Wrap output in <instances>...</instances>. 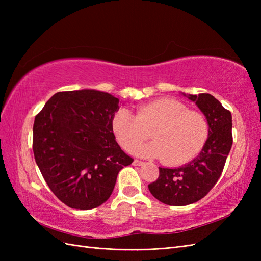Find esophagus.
I'll use <instances>...</instances> for the list:
<instances>
[{
  "label": "esophagus",
  "mask_w": 261,
  "mask_h": 261,
  "mask_svg": "<svg viewBox=\"0 0 261 261\" xmlns=\"http://www.w3.org/2000/svg\"><path fill=\"white\" fill-rule=\"evenodd\" d=\"M133 164H134V165H136V167H138V165H143V164H144V162H143V161H140V160L135 159V160H134Z\"/></svg>",
  "instance_id": "1"
}]
</instances>
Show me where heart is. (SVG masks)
<instances>
[{
	"label": "heart",
	"mask_w": 261,
	"mask_h": 261,
	"mask_svg": "<svg viewBox=\"0 0 261 261\" xmlns=\"http://www.w3.org/2000/svg\"><path fill=\"white\" fill-rule=\"evenodd\" d=\"M111 128L117 143L132 152L149 137L153 140L136 152L161 158L164 164L180 165L193 160L209 137L208 118L173 98H160L137 107L135 115L120 109L113 114Z\"/></svg>",
	"instance_id": "1"
}]
</instances>
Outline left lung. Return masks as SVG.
<instances>
[{
    "instance_id": "obj_1",
    "label": "left lung",
    "mask_w": 261,
    "mask_h": 261,
    "mask_svg": "<svg viewBox=\"0 0 261 261\" xmlns=\"http://www.w3.org/2000/svg\"><path fill=\"white\" fill-rule=\"evenodd\" d=\"M209 122L210 133L200 153L180 168H159L150 193L169 206H186L203 198L217 184L233 144L232 114L209 93L189 94Z\"/></svg>"
}]
</instances>
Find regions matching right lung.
<instances>
[{"label":"right lung","instance_id":"1","mask_svg":"<svg viewBox=\"0 0 261 261\" xmlns=\"http://www.w3.org/2000/svg\"><path fill=\"white\" fill-rule=\"evenodd\" d=\"M117 98L97 90L61 91L36 115L35 160L52 193L73 209L99 207L118 172L132 164L111 128Z\"/></svg>","mask_w":261,"mask_h":261}]
</instances>
